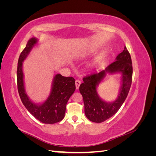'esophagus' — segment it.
Listing matches in <instances>:
<instances>
[{
	"mask_svg": "<svg viewBox=\"0 0 156 156\" xmlns=\"http://www.w3.org/2000/svg\"><path fill=\"white\" fill-rule=\"evenodd\" d=\"M80 84H81V81L79 80H76L75 81V87H76V89H79Z\"/></svg>",
	"mask_w": 156,
	"mask_h": 156,
	"instance_id": "esophagus-1",
	"label": "esophagus"
}]
</instances>
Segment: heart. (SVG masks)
Returning a JSON list of instances; mask_svg holds the SVG:
<instances>
[{
  "label": "heart",
  "mask_w": 156,
  "mask_h": 156,
  "mask_svg": "<svg viewBox=\"0 0 156 156\" xmlns=\"http://www.w3.org/2000/svg\"><path fill=\"white\" fill-rule=\"evenodd\" d=\"M98 60H95V61H94V62H92V67L96 66V64H97V63H98Z\"/></svg>",
  "instance_id": "obj_1"
}]
</instances>
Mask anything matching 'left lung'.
I'll return each instance as SVG.
<instances>
[{
  "label": "left lung",
  "instance_id": "8db88e82",
  "mask_svg": "<svg viewBox=\"0 0 156 156\" xmlns=\"http://www.w3.org/2000/svg\"><path fill=\"white\" fill-rule=\"evenodd\" d=\"M115 60L101 72L84 77L83 83L79 87V91L83 98L85 115L89 120L96 123H101L115 115L124 103L129 91L133 67L130 54L126 47ZM122 73L119 94L114 102H107L98 96L97 87L107 73Z\"/></svg>",
  "mask_w": 156,
  "mask_h": 156
}]
</instances>
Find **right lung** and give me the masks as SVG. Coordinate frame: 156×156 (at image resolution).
Returning a JSON list of instances; mask_svg holds the SVG:
<instances>
[{"label": "right lung", "mask_w": 156, "mask_h": 156, "mask_svg": "<svg viewBox=\"0 0 156 156\" xmlns=\"http://www.w3.org/2000/svg\"><path fill=\"white\" fill-rule=\"evenodd\" d=\"M37 41L38 40L36 37H31L19 58L17 69L18 92L23 104L33 116L42 123L55 124L64 119L67 103L75 90V79L72 77H64L59 73L56 74L52 82L50 94L47 100L41 103L33 102L25 90L23 62Z\"/></svg>", "instance_id": "obj_1"}]
</instances>
